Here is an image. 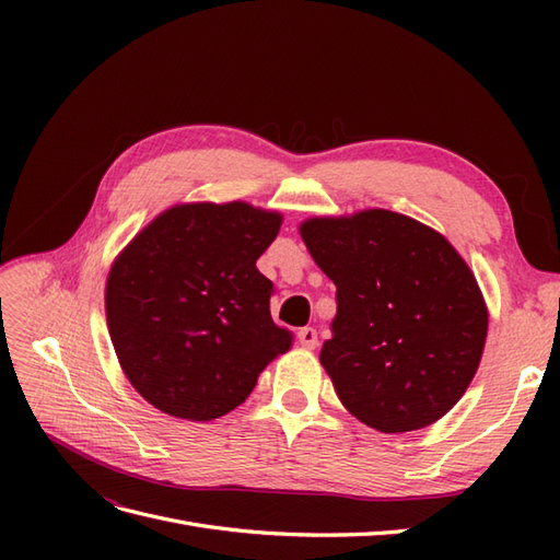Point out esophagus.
Returning a JSON list of instances; mask_svg holds the SVG:
<instances>
[{
	"mask_svg": "<svg viewBox=\"0 0 560 560\" xmlns=\"http://www.w3.org/2000/svg\"><path fill=\"white\" fill-rule=\"evenodd\" d=\"M299 341H301V346H306V348H315L319 341H317V331L313 329V327H303L301 331H299Z\"/></svg>",
	"mask_w": 560,
	"mask_h": 560,
	"instance_id": "34e87169",
	"label": "esophagus"
}]
</instances>
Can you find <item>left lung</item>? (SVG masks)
<instances>
[{"label":"left lung","instance_id":"8db88e82","mask_svg":"<svg viewBox=\"0 0 560 560\" xmlns=\"http://www.w3.org/2000/svg\"><path fill=\"white\" fill-rule=\"evenodd\" d=\"M282 217L247 202L159 214L118 254L107 327L126 378L159 411L212 420L241 406L294 336L270 317L257 259Z\"/></svg>","mask_w":560,"mask_h":560}]
</instances>
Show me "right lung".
Returning a JSON list of instances; mask_svg holds the SVG:
<instances>
[{"instance_id":"add662e5","label":"right lung","mask_w":560,"mask_h":560,"mask_svg":"<svg viewBox=\"0 0 560 560\" xmlns=\"http://www.w3.org/2000/svg\"><path fill=\"white\" fill-rule=\"evenodd\" d=\"M301 238L336 284L331 338L319 352L338 399L378 432L446 416L477 374L488 311L442 233L389 210L313 217Z\"/></svg>"}]
</instances>
